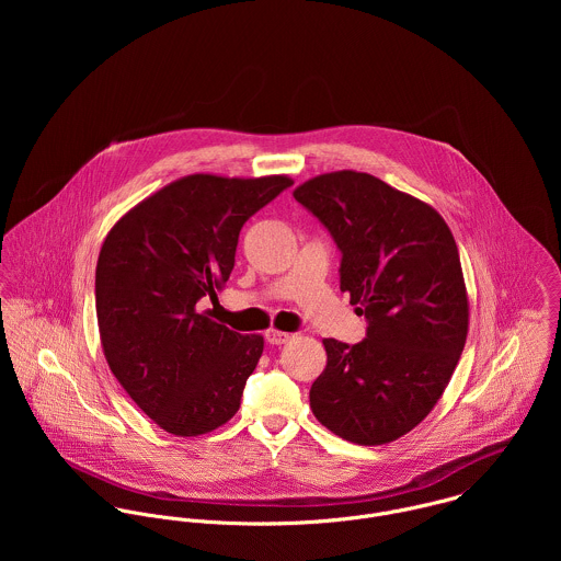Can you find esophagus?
Wrapping results in <instances>:
<instances>
[{
    "mask_svg": "<svg viewBox=\"0 0 561 561\" xmlns=\"http://www.w3.org/2000/svg\"><path fill=\"white\" fill-rule=\"evenodd\" d=\"M289 339H291L289 332H283V330H276V328H270V330L265 332V341L272 343V345H283V343H287Z\"/></svg>",
    "mask_w": 561,
    "mask_h": 561,
    "instance_id": "esophagus-1",
    "label": "esophagus"
}]
</instances>
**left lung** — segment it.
Masks as SVG:
<instances>
[{
  "mask_svg": "<svg viewBox=\"0 0 561 561\" xmlns=\"http://www.w3.org/2000/svg\"><path fill=\"white\" fill-rule=\"evenodd\" d=\"M294 198L336 241L341 291L369 321L356 345L323 339L328 360L311 410L350 443H393L432 412L467 343L456 240L434 207L367 172H325Z\"/></svg>",
  "mask_w": 561,
  "mask_h": 561,
  "instance_id": "obj_1",
  "label": "left lung"
}]
</instances>
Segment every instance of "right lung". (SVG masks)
I'll return each instance as SVG.
<instances>
[{
    "instance_id": "right-lung-1",
    "label": "right lung",
    "mask_w": 561,
    "mask_h": 561,
    "mask_svg": "<svg viewBox=\"0 0 561 561\" xmlns=\"http://www.w3.org/2000/svg\"><path fill=\"white\" fill-rule=\"evenodd\" d=\"M294 181L287 174H187L131 207L105 236L94 274L105 360L161 430L201 436L240 410L261 334L201 311L236 265L243 222Z\"/></svg>"
}]
</instances>
